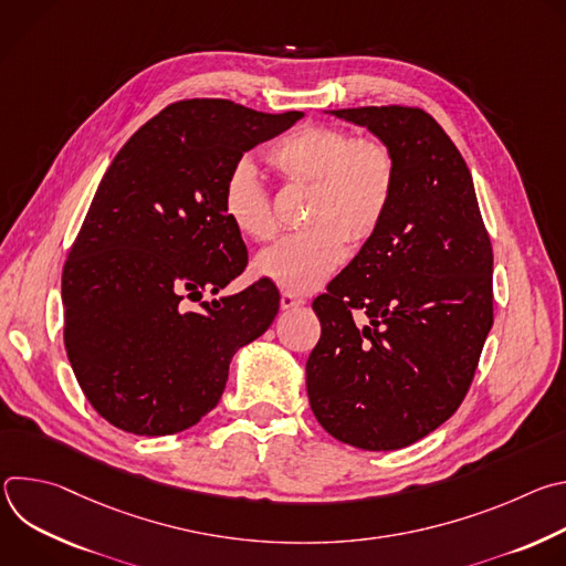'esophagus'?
Here are the masks:
<instances>
[{
	"label": "esophagus",
	"instance_id": "34e87169",
	"mask_svg": "<svg viewBox=\"0 0 566 566\" xmlns=\"http://www.w3.org/2000/svg\"><path fill=\"white\" fill-rule=\"evenodd\" d=\"M304 304V297H300V295H293V293H289V291H284L282 293V297H280V306L286 311V308H295V306H302Z\"/></svg>",
	"mask_w": 566,
	"mask_h": 566
}]
</instances>
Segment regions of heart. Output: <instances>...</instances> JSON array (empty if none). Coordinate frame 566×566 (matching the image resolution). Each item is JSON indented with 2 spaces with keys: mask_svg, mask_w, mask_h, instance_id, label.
<instances>
[{
  "mask_svg": "<svg viewBox=\"0 0 566 566\" xmlns=\"http://www.w3.org/2000/svg\"><path fill=\"white\" fill-rule=\"evenodd\" d=\"M286 184L313 186L306 223L255 260V273L289 293H311L345 262L347 241L360 249L380 230L398 181V160L378 136L306 123L269 149ZM221 210L237 234L269 241L275 234L271 192L251 160L241 158L221 186Z\"/></svg>",
  "mask_w": 566,
  "mask_h": 566,
  "instance_id": "heart-1",
  "label": "heart"
}]
</instances>
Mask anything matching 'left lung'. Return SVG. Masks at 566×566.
Masks as SVG:
<instances>
[{
    "label": "left lung",
    "instance_id": "left-lung-1",
    "mask_svg": "<svg viewBox=\"0 0 566 566\" xmlns=\"http://www.w3.org/2000/svg\"><path fill=\"white\" fill-rule=\"evenodd\" d=\"M332 114L389 143L398 181L380 230L313 300L322 334L306 391L338 441L398 450L448 421L472 385L493 327V247L465 160L428 112Z\"/></svg>",
    "mask_w": 566,
    "mask_h": 566
}]
</instances>
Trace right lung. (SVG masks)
<instances>
[{
    "label": "right lung",
    "mask_w": 566,
    "mask_h": 566,
    "mask_svg": "<svg viewBox=\"0 0 566 566\" xmlns=\"http://www.w3.org/2000/svg\"><path fill=\"white\" fill-rule=\"evenodd\" d=\"M302 112L264 114L190 98L149 118L114 156L62 269L64 349L80 389L114 428L166 437L219 402L239 347L277 315L258 280L219 293L249 264L221 210L228 170ZM202 308H185V300Z\"/></svg>",
    "instance_id": "right-lung-1"
}]
</instances>
